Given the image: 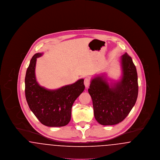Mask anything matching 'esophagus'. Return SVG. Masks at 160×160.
<instances>
[{
  "mask_svg": "<svg viewBox=\"0 0 160 160\" xmlns=\"http://www.w3.org/2000/svg\"><path fill=\"white\" fill-rule=\"evenodd\" d=\"M91 83V80H90V78H88V77H86L84 78V86L86 88H88L90 85Z\"/></svg>",
  "mask_w": 160,
  "mask_h": 160,
  "instance_id": "obj_1",
  "label": "esophagus"
}]
</instances>
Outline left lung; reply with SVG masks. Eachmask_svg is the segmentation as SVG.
<instances>
[{"label": "left lung", "instance_id": "8db88e82", "mask_svg": "<svg viewBox=\"0 0 160 160\" xmlns=\"http://www.w3.org/2000/svg\"><path fill=\"white\" fill-rule=\"evenodd\" d=\"M121 79L109 84L104 76L92 79L89 93L92 99L94 116L102 125L122 122L137 101L138 91L137 70L128 54L121 57Z\"/></svg>", "mask_w": 160, "mask_h": 160}]
</instances>
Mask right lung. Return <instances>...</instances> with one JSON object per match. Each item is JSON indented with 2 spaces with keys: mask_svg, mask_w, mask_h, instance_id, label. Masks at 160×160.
<instances>
[{
  "mask_svg": "<svg viewBox=\"0 0 160 160\" xmlns=\"http://www.w3.org/2000/svg\"><path fill=\"white\" fill-rule=\"evenodd\" d=\"M43 53H36L31 59L25 77V95L31 111L43 125L58 127L68 123L75 100L85 88L83 78L74 83L55 90L47 89L38 84L35 76L37 59Z\"/></svg>",
  "mask_w": 160,
  "mask_h": 160,
  "instance_id": "add662e5",
  "label": "right lung"
}]
</instances>
